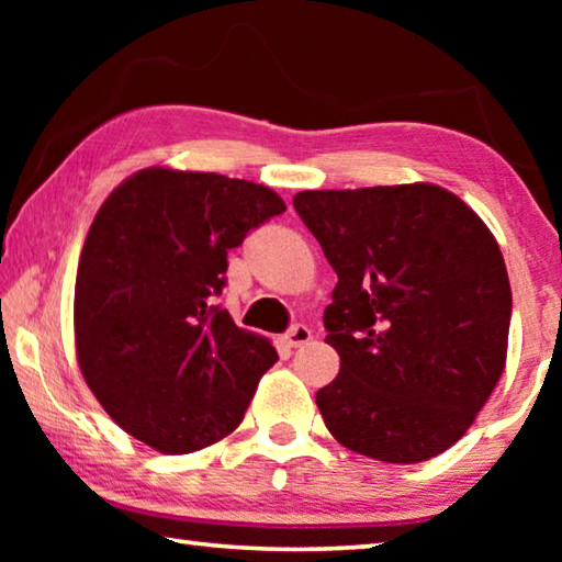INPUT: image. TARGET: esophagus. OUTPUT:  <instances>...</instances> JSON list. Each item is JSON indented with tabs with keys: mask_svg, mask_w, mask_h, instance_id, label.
Returning a JSON list of instances; mask_svg holds the SVG:
<instances>
[{
	"mask_svg": "<svg viewBox=\"0 0 562 562\" xmlns=\"http://www.w3.org/2000/svg\"><path fill=\"white\" fill-rule=\"evenodd\" d=\"M312 339V331L307 325H292L288 331H284V345L288 347H302Z\"/></svg>",
	"mask_w": 562,
	"mask_h": 562,
	"instance_id": "esophagus-1",
	"label": "esophagus"
}]
</instances>
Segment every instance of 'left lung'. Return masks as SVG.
I'll list each match as a JSON object with an SVG mask.
<instances>
[{
	"instance_id": "1",
	"label": "left lung",
	"mask_w": 562,
	"mask_h": 562,
	"mask_svg": "<svg viewBox=\"0 0 562 562\" xmlns=\"http://www.w3.org/2000/svg\"><path fill=\"white\" fill-rule=\"evenodd\" d=\"M292 205L339 278L325 310L339 374L317 392L327 429L376 461L434 459L506 367L513 297L496 237L429 183L304 190Z\"/></svg>"
}]
</instances>
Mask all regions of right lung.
Wrapping results in <instances>:
<instances>
[{"label":"right lung","mask_w":562,"mask_h":562,"mask_svg":"<svg viewBox=\"0 0 562 562\" xmlns=\"http://www.w3.org/2000/svg\"><path fill=\"white\" fill-rule=\"evenodd\" d=\"M280 213L270 188L168 168L106 198L76 272L74 331L81 374L123 431L190 453L240 426L278 351L215 297L227 250Z\"/></svg>","instance_id":"add662e5"}]
</instances>
